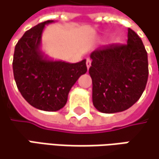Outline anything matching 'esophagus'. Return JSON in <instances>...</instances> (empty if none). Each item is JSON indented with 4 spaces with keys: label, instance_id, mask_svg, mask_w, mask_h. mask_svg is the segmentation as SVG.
Wrapping results in <instances>:
<instances>
[{
    "label": "esophagus",
    "instance_id": "obj_1",
    "mask_svg": "<svg viewBox=\"0 0 159 159\" xmlns=\"http://www.w3.org/2000/svg\"><path fill=\"white\" fill-rule=\"evenodd\" d=\"M91 60L89 59V58H87L86 59V67H87V69H89L90 68V66H91Z\"/></svg>",
    "mask_w": 159,
    "mask_h": 159
}]
</instances>
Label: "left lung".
Masks as SVG:
<instances>
[{
  "label": "left lung",
  "instance_id": "8db88e82",
  "mask_svg": "<svg viewBox=\"0 0 159 159\" xmlns=\"http://www.w3.org/2000/svg\"><path fill=\"white\" fill-rule=\"evenodd\" d=\"M90 58L94 107L106 114L131 107L143 94L148 77V52L141 38L128 28L125 44L97 48Z\"/></svg>",
  "mask_w": 159,
  "mask_h": 159
}]
</instances>
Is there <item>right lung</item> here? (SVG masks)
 <instances>
[{"label": "right lung", "instance_id": "add662e5", "mask_svg": "<svg viewBox=\"0 0 159 159\" xmlns=\"http://www.w3.org/2000/svg\"><path fill=\"white\" fill-rule=\"evenodd\" d=\"M46 21L31 28L18 41L13 54L14 80L22 97L34 107L58 111L65 106L72 86L86 73V60L75 64L54 61L41 49Z\"/></svg>", "mask_w": 159, "mask_h": 159}]
</instances>
